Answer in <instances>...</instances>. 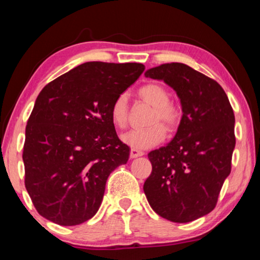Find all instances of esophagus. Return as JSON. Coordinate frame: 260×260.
Wrapping results in <instances>:
<instances>
[{"mask_svg": "<svg viewBox=\"0 0 260 260\" xmlns=\"http://www.w3.org/2000/svg\"><path fill=\"white\" fill-rule=\"evenodd\" d=\"M143 156V152L142 151H139V150H135V149H131V152H129V157L131 158H138Z\"/></svg>", "mask_w": 260, "mask_h": 260, "instance_id": "1", "label": "esophagus"}]
</instances>
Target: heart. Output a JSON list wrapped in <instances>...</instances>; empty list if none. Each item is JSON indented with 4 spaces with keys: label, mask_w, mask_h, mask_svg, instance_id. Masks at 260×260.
<instances>
[{
    "label": "heart",
    "mask_w": 260,
    "mask_h": 260,
    "mask_svg": "<svg viewBox=\"0 0 260 260\" xmlns=\"http://www.w3.org/2000/svg\"><path fill=\"white\" fill-rule=\"evenodd\" d=\"M139 98L152 107L146 129H133L121 136L122 143L135 149L146 150L161 143L165 139V131L173 132L177 128L181 113L179 108L170 101L169 89L160 83H148L138 90ZM110 116L113 125L118 128H125L128 124L129 110L126 94H121L113 101L110 108Z\"/></svg>",
    "instance_id": "heart-1"
}]
</instances>
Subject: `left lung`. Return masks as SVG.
Masks as SVG:
<instances>
[{
  "label": "left lung",
  "instance_id": "8db88e82",
  "mask_svg": "<svg viewBox=\"0 0 260 260\" xmlns=\"http://www.w3.org/2000/svg\"><path fill=\"white\" fill-rule=\"evenodd\" d=\"M144 76L173 88L182 117L173 140L148 153L152 172L143 190L160 217L192 221L214 209L231 173L234 112L221 86L186 64H161Z\"/></svg>",
  "mask_w": 260,
  "mask_h": 260
}]
</instances>
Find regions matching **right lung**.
Returning <instances> with one entry per match:
<instances>
[{
	"mask_svg": "<svg viewBox=\"0 0 260 260\" xmlns=\"http://www.w3.org/2000/svg\"><path fill=\"white\" fill-rule=\"evenodd\" d=\"M144 71L140 63L87 61L48 83L25 132V187L43 218L76 226L93 218L110 173L128 160L110 108Z\"/></svg>",
	"mask_w": 260,
	"mask_h": 260,
	"instance_id": "add662e5",
	"label": "right lung"
}]
</instances>
